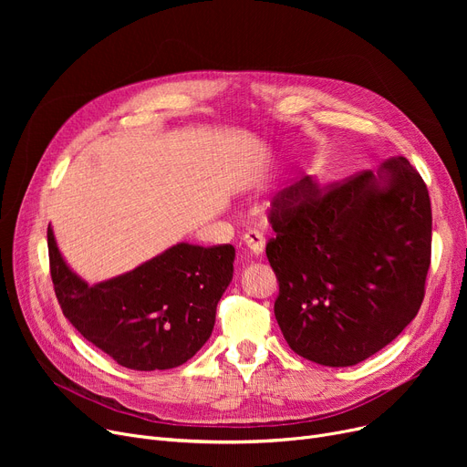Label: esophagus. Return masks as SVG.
<instances>
[{
  "instance_id": "34e87169",
  "label": "esophagus",
  "mask_w": 467,
  "mask_h": 467,
  "mask_svg": "<svg viewBox=\"0 0 467 467\" xmlns=\"http://www.w3.org/2000/svg\"><path fill=\"white\" fill-rule=\"evenodd\" d=\"M242 244L246 246L254 255H261L265 252V238L257 231H248L242 236Z\"/></svg>"
}]
</instances>
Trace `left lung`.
Masks as SVG:
<instances>
[{
	"instance_id": "8db88e82",
	"label": "left lung",
	"mask_w": 467,
	"mask_h": 467,
	"mask_svg": "<svg viewBox=\"0 0 467 467\" xmlns=\"http://www.w3.org/2000/svg\"><path fill=\"white\" fill-rule=\"evenodd\" d=\"M275 316L289 348L320 365H356L419 314L431 261V204L405 157L320 191L285 187L268 213Z\"/></svg>"
}]
</instances>
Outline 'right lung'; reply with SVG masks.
I'll use <instances>...</instances> for the list:
<instances>
[{
    "mask_svg": "<svg viewBox=\"0 0 467 467\" xmlns=\"http://www.w3.org/2000/svg\"><path fill=\"white\" fill-rule=\"evenodd\" d=\"M47 242L55 293L69 324L134 371L171 369L199 352L234 271L231 244L180 242L130 273L88 285L64 261L51 225Z\"/></svg>",
    "mask_w": 467,
    "mask_h": 467,
    "instance_id": "obj_1",
    "label": "right lung"
}]
</instances>
